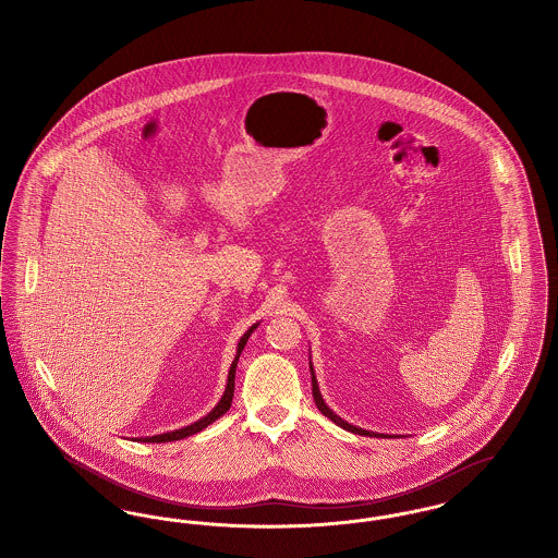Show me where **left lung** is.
<instances>
[{"instance_id": "8db88e82", "label": "left lung", "mask_w": 558, "mask_h": 558, "mask_svg": "<svg viewBox=\"0 0 558 558\" xmlns=\"http://www.w3.org/2000/svg\"><path fill=\"white\" fill-rule=\"evenodd\" d=\"M310 371H312V393H314V401H316V405H318V410L324 416H328L335 425H339L341 428H345V430H351V433L364 435V437H366V435H371V437H391V435H385V433H374V430H366V428H360V426L349 425L339 414H335V412L326 405V401H324L322 393H319L318 378H316V372H314V366H312V357H310Z\"/></svg>"}]
</instances>
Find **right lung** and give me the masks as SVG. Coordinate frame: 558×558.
I'll use <instances>...</instances> for the list:
<instances>
[{
    "label": "right lung",
    "instance_id": "obj_1",
    "mask_svg": "<svg viewBox=\"0 0 558 558\" xmlns=\"http://www.w3.org/2000/svg\"><path fill=\"white\" fill-rule=\"evenodd\" d=\"M257 326H259V322H257V324H253V326H251V328L240 337L239 347H236V355H234V362H232L230 372H228L226 391H223V396H221V399L217 401V405L213 408L211 412H209L207 416L198 418V421H196V423H192V425L182 426V428H175V430H169V433H160V435H153V437H137L135 441H142V444H167V441H178V439H184V437H190V435H194V433H201L203 428H207V426L215 423L217 418H221V416L230 410V405H232V398H234V376H236V366H239L240 353H242V349L246 345V341H248L251 332H253Z\"/></svg>",
    "mask_w": 558,
    "mask_h": 558
}]
</instances>
